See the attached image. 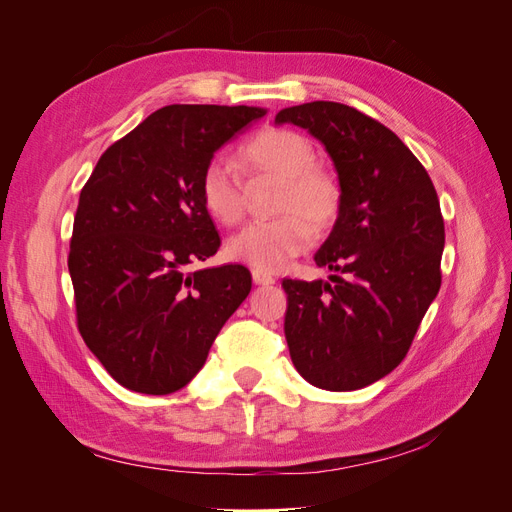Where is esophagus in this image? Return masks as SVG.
Segmentation results:
<instances>
[{"label": "esophagus", "mask_w": 512, "mask_h": 512, "mask_svg": "<svg viewBox=\"0 0 512 512\" xmlns=\"http://www.w3.org/2000/svg\"><path fill=\"white\" fill-rule=\"evenodd\" d=\"M252 280L258 286H271V284H275V277L271 273H267V271H260V269L252 271Z\"/></svg>", "instance_id": "1"}]
</instances>
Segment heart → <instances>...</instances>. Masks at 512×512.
<instances>
[{
  "instance_id": "obj_1",
  "label": "heart",
  "mask_w": 512,
  "mask_h": 512,
  "mask_svg": "<svg viewBox=\"0 0 512 512\" xmlns=\"http://www.w3.org/2000/svg\"><path fill=\"white\" fill-rule=\"evenodd\" d=\"M307 136L267 128L241 147V162L254 177L280 181L273 211L280 218L252 222L226 243V254L260 271H282L292 258L309 250L314 228H327L339 211L342 192L335 177L316 164ZM200 203L215 222L235 224L243 215V185L235 166L213 158L200 175Z\"/></svg>"
}]
</instances>
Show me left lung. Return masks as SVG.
Returning <instances> with one entry per match:
<instances>
[{
	"label": "left lung",
	"mask_w": 512,
	"mask_h": 512,
	"mask_svg": "<svg viewBox=\"0 0 512 512\" xmlns=\"http://www.w3.org/2000/svg\"><path fill=\"white\" fill-rule=\"evenodd\" d=\"M275 123L318 138L342 190L331 235L314 256L342 277L282 282L290 359L318 389H363L404 361L440 290V200L399 136L352 106L307 102L284 108Z\"/></svg>",
	"instance_id": "obj_1"
}]
</instances>
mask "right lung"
I'll list each match as a JSON object with an SVG mask.
<instances>
[{"label": "right lung", "mask_w": 512, "mask_h": 512, "mask_svg": "<svg viewBox=\"0 0 512 512\" xmlns=\"http://www.w3.org/2000/svg\"><path fill=\"white\" fill-rule=\"evenodd\" d=\"M265 115L258 106H164L102 153L81 190L68 256L76 322L130 391L183 389L252 290L241 265L188 267L220 247L200 203V175L215 151Z\"/></svg>", "instance_id": "obj_1"}]
</instances>
